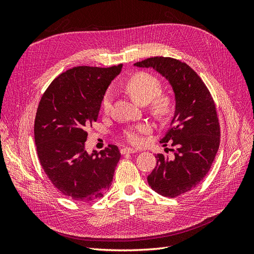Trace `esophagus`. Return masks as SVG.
Segmentation results:
<instances>
[{
	"label": "esophagus",
	"mask_w": 254,
	"mask_h": 254,
	"mask_svg": "<svg viewBox=\"0 0 254 254\" xmlns=\"http://www.w3.org/2000/svg\"><path fill=\"white\" fill-rule=\"evenodd\" d=\"M134 152H136V150L133 149V148H128V147H126V148H124V149H122V153H123V155H128V153H134Z\"/></svg>",
	"instance_id": "obj_1"
}]
</instances>
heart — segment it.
Listing matches in <instances>:
<instances>
[{
    "label": "heart",
    "mask_w": 254,
    "mask_h": 254,
    "mask_svg": "<svg viewBox=\"0 0 254 254\" xmlns=\"http://www.w3.org/2000/svg\"><path fill=\"white\" fill-rule=\"evenodd\" d=\"M125 90L131 96L133 101L140 105H146L151 102V109L158 115H165L171 108V99L166 95L160 94L161 82L159 79L149 73L140 72L130 77L125 83ZM113 93L111 90L106 92L103 98V109L105 112H109L112 106ZM150 126L141 124L135 128L127 129L125 131L126 139L134 145L142 143L141 133L147 132Z\"/></svg>",
    "instance_id": "b5f03b06"
}]
</instances>
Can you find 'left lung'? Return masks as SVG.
Wrapping results in <instances>:
<instances>
[{
  "mask_svg": "<svg viewBox=\"0 0 254 254\" xmlns=\"http://www.w3.org/2000/svg\"><path fill=\"white\" fill-rule=\"evenodd\" d=\"M134 65L153 68L174 91L176 105L171 129L160 141L175 146L174 158L158 153L157 165L147 181L162 196L177 197L194 189L210 171L220 142L216 108L201 78L180 60L151 57Z\"/></svg>",
  "mask_w": 254,
  "mask_h": 254,
  "instance_id": "left-lung-1",
  "label": "left lung"
}]
</instances>
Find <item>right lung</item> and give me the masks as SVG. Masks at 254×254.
I'll return each instance as SVG.
<instances>
[{
	"mask_svg": "<svg viewBox=\"0 0 254 254\" xmlns=\"http://www.w3.org/2000/svg\"><path fill=\"white\" fill-rule=\"evenodd\" d=\"M75 66L44 92L35 120L37 153L51 182L64 196L83 202L103 197L121 158L118 146L87 152L86 130L97 121L104 95L122 71Z\"/></svg>",
	"mask_w": 254,
	"mask_h": 254,
	"instance_id": "obj_1",
	"label": "right lung"
}]
</instances>
